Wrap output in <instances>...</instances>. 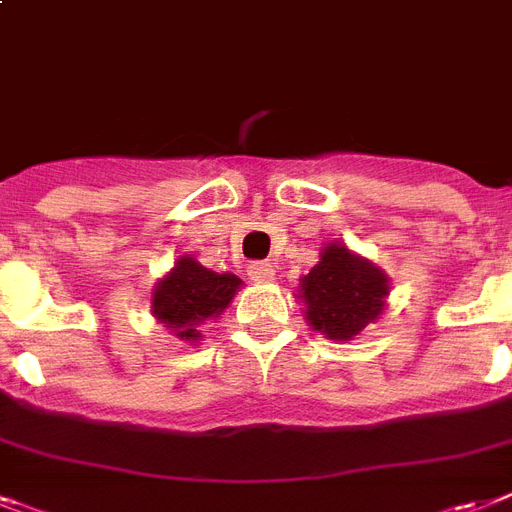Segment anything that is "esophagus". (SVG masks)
I'll return each mask as SVG.
<instances>
[{
    "mask_svg": "<svg viewBox=\"0 0 512 512\" xmlns=\"http://www.w3.org/2000/svg\"><path fill=\"white\" fill-rule=\"evenodd\" d=\"M249 278L257 284H273L276 281V265L273 263H252L249 265Z\"/></svg>",
    "mask_w": 512,
    "mask_h": 512,
    "instance_id": "obj_1",
    "label": "esophagus"
}]
</instances>
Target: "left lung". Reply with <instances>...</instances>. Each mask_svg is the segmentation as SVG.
I'll return each mask as SVG.
<instances>
[{"label": "left lung", "mask_w": 512, "mask_h": 512, "mask_svg": "<svg viewBox=\"0 0 512 512\" xmlns=\"http://www.w3.org/2000/svg\"><path fill=\"white\" fill-rule=\"evenodd\" d=\"M389 289V276L376 263L355 255L347 244L331 242L310 273L299 278L297 299L313 331L334 342H350L381 318Z\"/></svg>", "instance_id": "1"}]
</instances>
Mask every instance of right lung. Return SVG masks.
Listing matches in <instances>:
<instances>
[{
    "label": "right lung",
    "mask_w": 512,
    "mask_h": 512,
    "mask_svg": "<svg viewBox=\"0 0 512 512\" xmlns=\"http://www.w3.org/2000/svg\"><path fill=\"white\" fill-rule=\"evenodd\" d=\"M239 289L242 278L234 273H215L191 255H181L152 289V318L181 342L197 344L202 323L220 318Z\"/></svg>",
    "instance_id": "right-lung-1"
}]
</instances>
